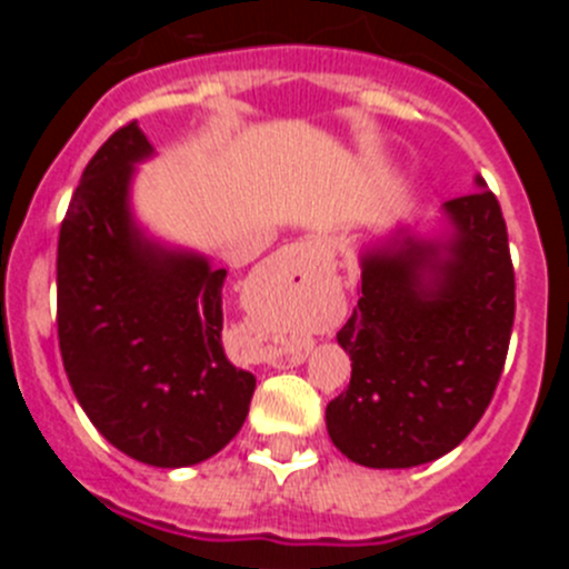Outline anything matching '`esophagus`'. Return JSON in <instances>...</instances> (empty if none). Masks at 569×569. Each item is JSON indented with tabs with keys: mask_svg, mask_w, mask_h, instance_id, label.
<instances>
[{
	"mask_svg": "<svg viewBox=\"0 0 569 569\" xmlns=\"http://www.w3.org/2000/svg\"><path fill=\"white\" fill-rule=\"evenodd\" d=\"M293 250H296V253L301 256V259H308V256H313V253H316L313 241H299V244H296ZM301 361H305V353H299V350H296V353L284 356V359H273V365L284 367V365H301Z\"/></svg>",
	"mask_w": 569,
	"mask_h": 569,
	"instance_id": "esophagus-1",
	"label": "esophagus"
}]
</instances>
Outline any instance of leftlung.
Instances as JSON below:
<instances>
[{
    "instance_id": "1",
    "label": "left lung",
    "mask_w": 569,
    "mask_h": 569,
    "mask_svg": "<svg viewBox=\"0 0 569 569\" xmlns=\"http://www.w3.org/2000/svg\"><path fill=\"white\" fill-rule=\"evenodd\" d=\"M445 204L450 256L413 239L361 261V296L339 330L353 373L328 405V433L365 467H416L479 425L505 370L516 273L492 190Z\"/></svg>"
}]
</instances>
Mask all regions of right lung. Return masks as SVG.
I'll use <instances>...</instances> for the list:
<instances>
[{
  "label": "right lung",
  "instance_id": "right-lung-1",
  "mask_svg": "<svg viewBox=\"0 0 569 569\" xmlns=\"http://www.w3.org/2000/svg\"><path fill=\"white\" fill-rule=\"evenodd\" d=\"M150 153L128 122L93 153L59 228L57 330L70 387L99 433L130 459H210L248 419L256 376L228 359V270L139 239L133 162Z\"/></svg>",
  "mask_w": 569,
  "mask_h": 569
}]
</instances>
